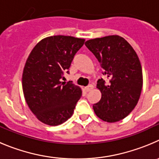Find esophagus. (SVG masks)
Masks as SVG:
<instances>
[{"label":"esophagus","instance_id":"esophagus-1","mask_svg":"<svg viewBox=\"0 0 159 159\" xmlns=\"http://www.w3.org/2000/svg\"><path fill=\"white\" fill-rule=\"evenodd\" d=\"M93 89V85H88L87 87H85V90H86L87 92H89V91H91Z\"/></svg>","mask_w":159,"mask_h":159}]
</instances>
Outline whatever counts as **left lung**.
I'll return each mask as SVG.
<instances>
[{"instance_id":"left-lung-1","label":"left lung","mask_w":159,"mask_h":159,"mask_svg":"<svg viewBox=\"0 0 159 159\" xmlns=\"http://www.w3.org/2000/svg\"><path fill=\"white\" fill-rule=\"evenodd\" d=\"M85 44L109 79L107 84L102 78L97 81L101 99L93 106L94 112L105 122L120 121L135 108L142 91V66L138 55L120 35L93 39Z\"/></svg>"}]
</instances>
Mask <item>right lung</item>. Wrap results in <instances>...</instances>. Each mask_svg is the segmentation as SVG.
Instances as JSON below:
<instances>
[{"label": "right lung", "mask_w": 159, "mask_h": 159, "mask_svg": "<svg viewBox=\"0 0 159 159\" xmlns=\"http://www.w3.org/2000/svg\"><path fill=\"white\" fill-rule=\"evenodd\" d=\"M84 43V39L54 35L43 39L30 53L23 71V92L30 110L43 124L59 125L74 113L81 89L61 79L69 74L73 58Z\"/></svg>", "instance_id": "right-lung-1"}]
</instances>
